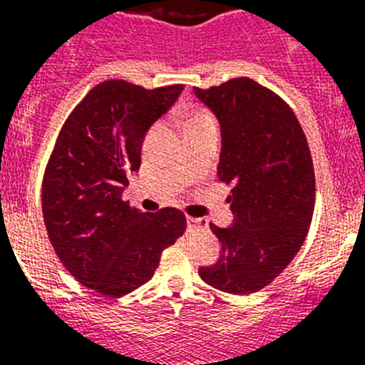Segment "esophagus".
I'll use <instances>...</instances> for the list:
<instances>
[{
  "label": "esophagus",
  "instance_id": "34e87169",
  "mask_svg": "<svg viewBox=\"0 0 365 365\" xmlns=\"http://www.w3.org/2000/svg\"><path fill=\"white\" fill-rule=\"evenodd\" d=\"M197 228H208V221L202 217H188V230H197Z\"/></svg>",
  "mask_w": 365,
  "mask_h": 365
}]
</instances>
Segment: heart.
Wrapping results in <instances>:
<instances>
[{
	"label": "heart",
	"instance_id": "b5f03b06",
	"mask_svg": "<svg viewBox=\"0 0 365 365\" xmlns=\"http://www.w3.org/2000/svg\"><path fill=\"white\" fill-rule=\"evenodd\" d=\"M208 120H212V117L205 111V109L193 108L192 111L188 113V117H186V130H190V128H195V125H199V124H205V122H208Z\"/></svg>",
	"mask_w": 365,
	"mask_h": 365
}]
</instances>
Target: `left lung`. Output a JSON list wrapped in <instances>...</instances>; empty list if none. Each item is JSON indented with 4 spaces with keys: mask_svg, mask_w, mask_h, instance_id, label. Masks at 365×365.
I'll list each match as a JSON object with an SVG mask.
<instances>
[{
    "mask_svg": "<svg viewBox=\"0 0 365 365\" xmlns=\"http://www.w3.org/2000/svg\"><path fill=\"white\" fill-rule=\"evenodd\" d=\"M221 124L217 175L232 185L234 225H210L221 241L217 263L202 282L228 294L265 289L294 259L314 212V168L294 111L252 78L193 87Z\"/></svg>",
    "mask_w": 365,
    "mask_h": 365,
    "instance_id": "1",
    "label": "left lung"
}]
</instances>
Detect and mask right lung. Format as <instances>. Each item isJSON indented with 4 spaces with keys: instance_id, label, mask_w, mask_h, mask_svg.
Segmentation results:
<instances>
[{
    "instance_id": "right-lung-1",
    "label": "right lung",
    "mask_w": 365,
    "mask_h": 365,
    "mask_svg": "<svg viewBox=\"0 0 365 365\" xmlns=\"http://www.w3.org/2000/svg\"><path fill=\"white\" fill-rule=\"evenodd\" d=\"M182 89L98 83L67 117L45 168L41 210L54 252L71 276L109 298L150 282L164 248L186 230L177 208L146 214L122 199L144 135Z\"/></svg>"
}]
</instances>
